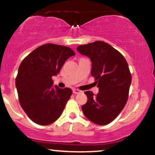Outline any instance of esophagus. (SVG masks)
I'll list each match as a JSON object with an SVG mask.
<instances>
[{
    "instance_id": "obj_1",
    "label": "esophagus",
    "mask_w": 155,
    "mask_h": 155,
    "mask_svg": "<svg viewBox=\"0 0 155 155\" xmlns=\"http://www.w3.org/2000/svg\"><path fill=\"white\" fill-rule=\"evenodd\" d=\"M73 92H74V94H79V93H81V91H80V90H77V89H74V90H73Z\"/></svg>"
}]
</instances>
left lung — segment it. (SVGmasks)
Masks as SVG:
<instances>
[{
  "label": "left lung",
  "instance_id": "1",
  "mask_svg": "<svg viewBox=\"0 0 155 155\" xmlns=\"http://www.w3.org/2000/svg\"><path fill=\"white\" fill-rule=\"evenodd\" d=\"M77 51L91 60V75L99 89L97 95L84 92L87 101L81 109L93 123L106 125L120 114L128 99L132 81L128 64L120 52L101 41L79 46Z\"/></svg>",
  "mask_w": 155,
  "mask_h": 155
}]
</instances>
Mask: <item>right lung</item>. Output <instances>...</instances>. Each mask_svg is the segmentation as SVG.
<instances>
[{
    "label": "right lung",
    "instance_id": "obj_1",
    "mask_svg": "<svg viewBox=\"0 0 155 155\" xmlns=\"http://www.w3.org/2000/svg\"><path fill=\"white\" fill-rule=\"evenodd\" d=\"M75 55L71 48L47 44L33 50L22 60L16 78L19 104L31 120L40 125L55 122L63 113L72 90L53 86L65 62Z\"/></svg>",
    "mask_w": 155,
    "mask_h": 155
}]
</instances>
